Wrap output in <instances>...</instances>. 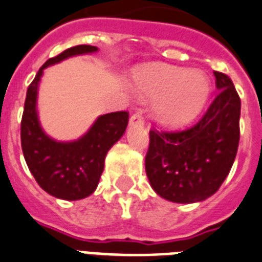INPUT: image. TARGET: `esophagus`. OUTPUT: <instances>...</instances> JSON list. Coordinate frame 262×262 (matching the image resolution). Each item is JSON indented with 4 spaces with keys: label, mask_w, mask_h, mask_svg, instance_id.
<instances>
[{
    "label": "esophagus",
    "mask_w": 262,
    "mask_h": 262,
    "mask_svg": "<svg viewBox=\"0 0 262 262\" xmlns=\"http://www.w3.org/2000/svg\"><path fill=\"white\" fill-rule=\"evenodd\" d=\"M129 125L130 126H143L144 125V118L140 113H136L133 114L129 119Z\"/></svg>",
    "instance_id": "1"
}]
</instances>
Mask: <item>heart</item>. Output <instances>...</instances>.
<instances>
[{"label":"heart","instance_id":"b5f03b06","mask_svg":"<svg viewBox=\"0 0 262 262\" xmlns=\"http://www.w3.org/2000/svg\"><path fill=\"white\" fill-rule=\"evenodd\" d=\"M136 93L154 99L152 115L166 126H181L201 113L210 96L211 83L202 71L166 64H148L133 77Z\"/></svg>","mask_w":262,"mask_h":262}]
</instances>
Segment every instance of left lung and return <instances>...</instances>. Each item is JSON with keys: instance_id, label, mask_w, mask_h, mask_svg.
<instances>
[{"instance_id": "obj_1", "label": "left lung", "mask_w": 262, "mask_h": 262, "mask_svg": "<svg viewBox=\"0 0 262 262\" xmlns=\"http://www.w3.org/2000/svg\"><path fill=\"white\" fill-rule=\"evenodd\" d=\"M214 77L219 95L196 125L180 132L149 130L147 177L154 191L170 202L210 198L236 157L241 99L228 75L214 71Z\"/></svg>"}]
</instances>
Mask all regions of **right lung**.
Segmentation results:
<instances>
[{"mask_svg":"<svg viewBox=\"0 0 262 262\" xmlns=\"http://www.w3.org/2000/svg\"><path fill=\"white\" fill-rule=\"evenodd\" d=\"M97 51V47L78 45L49 59L39 69L26 95L20 127L26 163L45 192L64 201H78L95 192L104 169L105 155L126 130L129 114L117 111L100 115L82 137L57 141L43 132L38 119V85L43 70L49 66Z\"/></svg>","mask_w":262,"mask_h":262,"instance_id":"right-lung-1","label":"right lung"}]
</instances>
